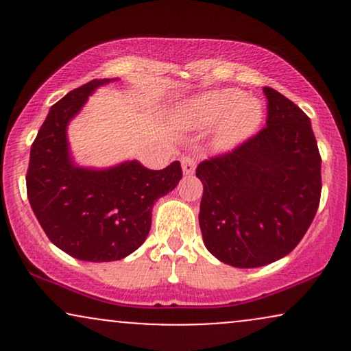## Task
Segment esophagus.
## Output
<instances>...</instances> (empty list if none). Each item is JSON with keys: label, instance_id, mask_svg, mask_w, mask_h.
I'll return each mask as SVG.
<instances>
[{"label": "esophagus", "instance_id": "esophagus-1", "mask_svg": "<svg viewBox=\"0 0 351 351\" xmlns=\"http://www.w3.org/2000/svg\"><path fill=\"white\" fill-rule=\"evenodd\" d=\"M181 168H183V173L184 175H193L196 170V160L195 156L191 155H186L181 158Z\"/></svg>", "mask_w": 351, "mask_h": 351}]
</instances>
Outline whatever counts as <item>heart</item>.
Wrapping results in <instances>:
<instances>
[{
  "instance_id": "b5f03b06",
  "label": "heart",
  "mask_w": 351,
  "mask_h": 351,
  "mask_svg": "<svg viewBox=\"0 0 351 351\" xmlns=\"http://www.w3.org/2000/svg\"><path fill=\"white\" fill-rule=\"evenodd\" d=\"M181 119L189 127H213L219 123L215 145L229 150L247 140L264 119L261 100L247 97L239 88H216L191 99L181 108Z\"/></svg>"
}]
</instances>
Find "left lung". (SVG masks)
Returning a JSON list of instances; mask_svg holds the SVG:
<instances>
[{"mask_svg":"<svg viewBox=\"0 0 351 351\" xmlns=\"http://www.w3.org/2000/svg\"><path fill=\"white\" fill-rule=\"evenodd\" d=\"M267 120L257 135L196 168L203 183L204 245L232 267H263L300 243L320 203L322 158L308 117L264 87Z\"/></svg>","mask_w":351,"mask_h":351,"instance_id":"8db88e82","label":"left lung"}]
</instances>
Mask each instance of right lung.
<instances>
[{
  "instance_id": "right-lung-1",
  "label": "right lung",
  "mask_w": 351,
  "mask_h": 351,
  "mask_svg": "<svg viewBox=\"0 0 351 351\" xmlns=\"http://www.w3.org/2000/svg\"><path fill=\"white\" fill-rule=\"evenodd\" d=\"M117 79H94L51 107L31 145L27 199L51 243L88 263L127 257L147 239L156 199L183 176L180 162L148 170L136 160L107 170L74 165L67 125L95 88Z\"/></svg>"
}]
</instances>
